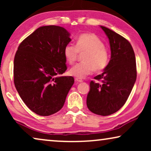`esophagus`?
Masks as SVG:
<instances>
[{"mask_svg":"<svg viewBox=\"0 0 151 151\" xmlns=\"http://www.w3.org/2000/svg\"><path fill=\"white\" fill-rule=\"evenodd\" d=\"M75 81L77 82V83H80V82H82V79H79V78H76Z\"/></svg>","mask_w":151,"mask_h":151,"instance_id":"34e87169","label":"esophagus"}]
</instances>
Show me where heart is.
I'll list each match as a JSON object with an SVG mask.
<instances>
[{
	"label": "heart",
	"mask_w": 151,
	"mask_h": 151,
	"mask_svg": "<svg viewBox=\"0 0 151 151\" xmlns=\"http://www.w3.org/2000/svg\"><path fill=\"white\" fill-rule=\"evenodd\" d=\"M80 53H86L83 56L84 63H78L69 70L70 75L83 79L93 71H100L108 65L109 55L104 44L96 35L83 34L78 37L76 45L67 44L64 49V55L67 63L72 65Z\"/></svg>",
	"instance_id": "b5f03b06"
}]
</instances>
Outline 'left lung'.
<instances>
[{"label":"left lung","mask_w":151,"mask_h":151,"mask_svg":"<svg viewBox=\"0 0 151 151\" xmlns=\"http://www.w3.org/2000/svg\"><path fill=\"white\" fill-rule=\"evenodd\" d=\"M108 37L111 60L101 75L90 82L88 109L106 116L119 110L127 102L137 78L135 55L131 43L110 29L100 26Z\"/></svg>","instance_id":"1"}]
</instances>
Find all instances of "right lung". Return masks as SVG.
I'll use <instances>...</instances> for the list:
<instances>
[{
  "label": "right lung",
  "instance_id": "add662e5",
  "mask_svg": "<svg viewBox=\"0 0 151 151\" xmlns=\"http://www.w3.org/2000/svg\"><path fill=\"white\" fill-rule=\"evenodd\" d=\"M71 40L65 28L42 26L27 37L16 53V88L27 106L41 116L60 110L74 83L72 76H61L67 70L64 49Z\"/></svg>",
  "mask_w": 151,
  "mask_h": 151
}]
</instances>
